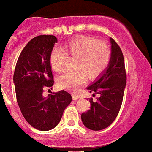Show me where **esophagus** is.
<instances>
[{"label": "esophagus", "mask_w": 152, "mask_h": 152, "mask_svg": "<svg viewBox=\"0 0 152 152\" xmlns=\"http://www.w3.org/2000/svg\"><path fill=\"white\" fill-rule=\"evenodd\" d=\"M79 99V97L77 96H76V95H72V99L73 100H77Z\"/></svg>", "instance_id": "34e87169"}]
</instances>
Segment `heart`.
<instances>
[{
  "label": "heart",
  "mask_w": 152,
  "mask_h": 152,
  "mask_svg": "<svg viewBox=\"0 0 152 152\" xmlns=\"http://www.w3.org/2000/svg\"><path fill=\"white\" fill-rule=\"evenodd\" d=\"M64 52L54 47L50 56V64L53 71L60 72L64 68L67 56L77 59L73 72H64L59 75L56 82L59 87L75 91L89 78H96L103 73L110 64L111 52L105 42L97 39L83 36L66 43Z\"/></svg>",
  "instance_id": "1"
}]
</instances>
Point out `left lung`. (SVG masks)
Listing matches in <instances>:
<instances>
[{
    "label": "left lung",
    "mask_w": 152,
    "mask_h": 152,
    "mask_svg": "<svg viewBox=\"0 0 152 152\" xmlns=\"http://www.w3.org/2000/svg\"><path fill=\"white\" fill-rule=\"evenodd\" d=\"M111 57L110 64L103 73L92 82L87 89L98 94L97 101H90L91 107L81 114L82 123L91 130H101L113 122L119 113L124 89L126 85V75L123 53L120 46L112 38Z\"/></svg>",
    "instance_id": "left-lung-1"
}]
</instances>
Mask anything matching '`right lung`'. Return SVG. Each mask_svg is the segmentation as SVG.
<instances>
[{"mask_svg": "<svg viewBox=\"0 0 152 152\" xmlns=\"http://www.w3.org/2000/svg\"><path fill=\"white\" fill-rule=\"evenodd\" d=\"M56 42L54 36L46 35L30 40L19 55L14 73L16 98L24 118L42 131L54 128L72 100L64 90L42 96L43 88L54 83L50 56Z\"/></svg>", "mask_w": 152, "mask_h": 152, "instance_id": "right-lung-1", "label": "right lung"}]
</instances>
